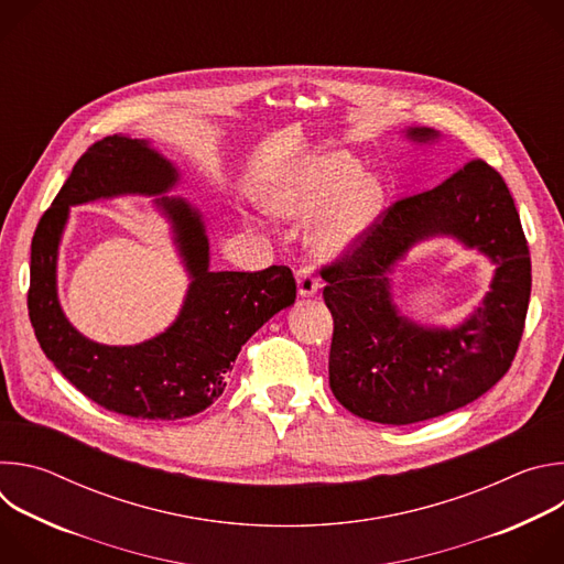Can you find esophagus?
<instances>
[{"mask_svg": "<svg viewBox=\"0 0 564 564\" xmlns=\"http://www.w3.org/2000/svg\"><path fill=\"white\" fill-rule=\"evenodd\" d=\"M296 285H299L301 296H314L318 290V279L312 274V270L307 265H301L296 272Z\"/></svg>", "mask_w": 564, "mask_h": 564, "instance_id": "obj_1", "label": "esophagus"}]
</instances>
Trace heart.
I'll list each match as a JSON object with an SVG mask.
<instances>
[{"mask_svg": "<svg viewBox=\"0 0 564 564\" xmlns=\"http://www.w3.org/2000/svg\"><path fill=\"white\" fill-rule=\"evenodd\" d=\"M361 167L344 153L312 158L283 183L270 205L285 218L318 216L310 243L318 254H339L372 223L379 209V189L372 181H359Z\"/></svg>", "mask_w": 564, "mask_h": 564, "instance_id": "1", "label": "heart"}]
</instances>
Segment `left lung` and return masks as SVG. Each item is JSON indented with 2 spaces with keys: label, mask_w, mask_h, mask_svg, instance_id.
I'll use <instances>...</instances> for the list:
<instances>
[{
  "label": "left lung",
  "mask_w": 564,
  "mask_h": 564,
  "mask_svg": "<svg viewBox=\"0 0 564 564\" xmlns=\"http://www.w3.org/2000/svg\"><path fill=\"white\" fill-rule=\"evenodd\" d=\"M437 135L426 127L406 131L413 142ZM435 235L457 237L497 265L482 305L455 329L415 325L389 292L395 261ZM321 276L335 321L330 388L357 417L392 426L433 420L470 404L511 368L531 296V259L513 196L485 160L392 203Z\"/></svg>",
  "instance_id": "left-lung-1"
}]
</instances>
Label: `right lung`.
Returning a JSON list of instances; mask_svg holds the SVG:
<instances>
[{"label": "right lung", "instance_id": "right-lung-1", "mask_svg": "<svg viewBox=\"0 0 564 564\" xmlns=\"http://www.w3.org/2000/svg\"><path fill=\"white\" fill-rule=\"evenodd\" d=\"M178 170L147 140L107 135L77 160L31 243L29 316L53 366L98 406L135 420L192 417L223 394L227 372L268 318L296 299L292 270L212 272L198 209L183 198H155L174 229L189 290L174 324L135 346H105L79 335L57 301V248L68 207L127 194L160 196Z\"/></svg>", "mask_w": 564, "mask_h": 564}]
</instances>
